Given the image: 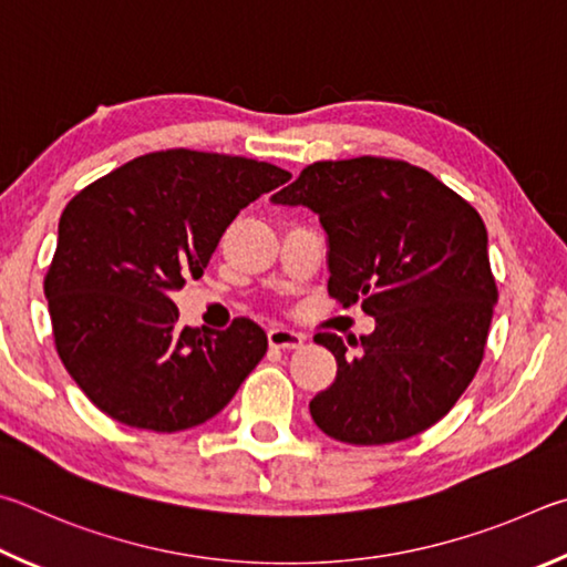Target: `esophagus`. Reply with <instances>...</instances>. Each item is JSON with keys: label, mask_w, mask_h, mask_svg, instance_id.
Wrapping results in <instances>:
<instances>
[{"label": "esophagus", "mask_w": 567, "mask_h": 567, "mask_svg": "<svg viewBox=\"0 0 567 567\" xmlns=\"http://www.w3.org/2000/svg\"><path fill=\"white\" fill-rule=\"evenodd\" d=\"M306 341V336L299 331H291V329H284V326H274V329H268V343L274 346V349H301Z\"/></svg>", "instance_id": "34e87169"}]
</instances>
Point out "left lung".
<instances>
[{
	"label": "left lung",
	"instance_id": "left-lung-1",
	"mask_svg": "<svg viewBox=\"0 0 567 567\" xmlns=\"http://www.w3.org/2000/svg\"><path fill=\"white\" fill-rule=\"evenodd\" d=\"M271 202L319 214L329 296L375 319L361 341L313 336L339 363L309 403L316 425L383 445L439 423L478 373L498 301L481 214L425 168L383 156L313 162Z\"/></svg>",
	"mask_w": 567,
	"mask_h": 567
}]
</instances>
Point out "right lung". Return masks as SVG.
Returning <instances> with one entry per match:
<instances>
[{"label": "right lung", "mask_w": 567, "mask_h": 567, "mask_svg": "<svg viewBox=\"0 0 567 567\" xmlns=\"http://www.w3.org/2000/svg\"><path fill=\"white\" fill-rule=\"evenodd\" d=\"M289 172L256 158L166 148L96 178L66 204L44 276L54 346L99 411L132 429H194L234 399L268 349L251 319L178 326L172 301L198 278L244 206Z\"/></svg>", "instance_id": "add662e5"}]
</instances>
